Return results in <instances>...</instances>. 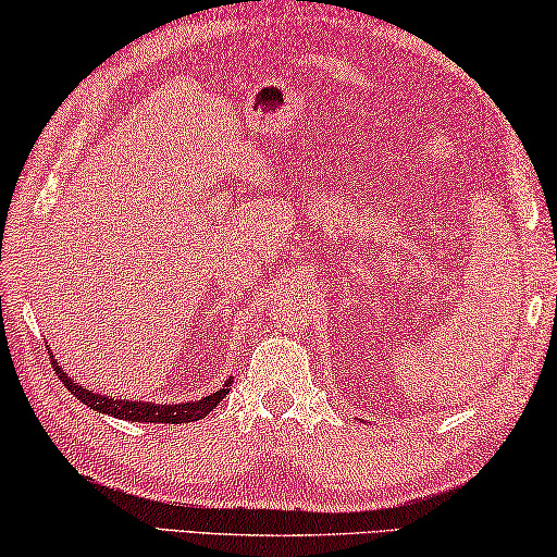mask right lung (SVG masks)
I'll use <instances>...</instances> for the list:
<instances>
[{
  "instance_id": "right-lung-1",
  "label": "right lung",
  "mask_w": 557,
  "mask_h": 557,
  "mask_svg": "<svg viewBox=\"0 0 557 557\" xmlns=\"http://www.w3.org/2000/svg\"><path fill=\"white\" fill-rule=\"evenodd\" d=\"M51 364H54L57 376L64 382V386L72 392L78 401L91 406L94 411L109 413L113 419L123 421H151V423H188L208 417L215 406L225 399V394L231 392V379L223 384V389L213 392L208 396H200L198 401H185V404H153V401H128V399H111L99 392H88L86 386L76 384L64 369L59 367V361L51 355Z\"/></svg>"
}]
</instances>
